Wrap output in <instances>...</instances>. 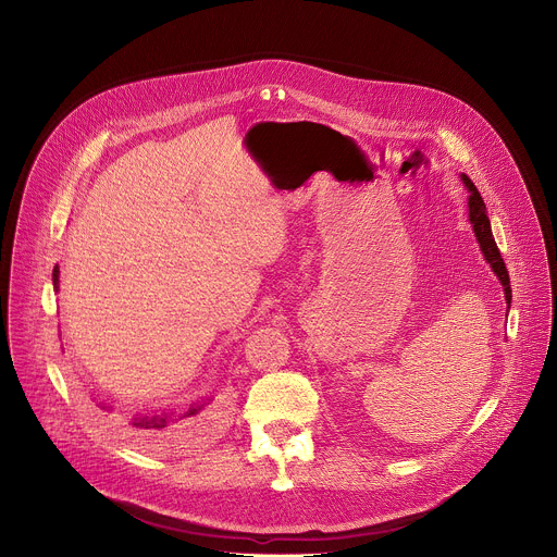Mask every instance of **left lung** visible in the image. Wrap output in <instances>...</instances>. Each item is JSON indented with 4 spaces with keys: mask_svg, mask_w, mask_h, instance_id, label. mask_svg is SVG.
<instances>
[{
    "mask_svg": "<svg viewBox=\"0 0 557 557\" xmlns=\"http://www.w3.org/2000/svg\"><path fill=\"white\" fill-rule=\"evenodd\" d=\"M460 181H462V185H465L467 191H469V202H467V205H469V222H471L475 240H479L485 260L490 262L492 271L496 273V277H498L500 284H503L507 306H511L509 273H507V267H505V262H503V256H500V251H498V247H496V240H494V233H492V224H490V218H487V207H485V202H483V196L479 194V189H475V185H473L465 174H460Z\"/></svg>",
    "mask_w": 557,
    "mask_h": 557,
    "instance_id": "obj_1",
    "label": "left lung"
}]
</instances>
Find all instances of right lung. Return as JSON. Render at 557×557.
<instances>
[{
  "instance_id": "1",
  "label": "right lung",
  "mask_w": 557,
  "mask_h": 557,
  "mask_svg": "<svg viewBox=\"0 0 557 557\" xmlns=\"http://www.w3.org/2000/svg\"><path fill=\"white\" fill-rule=\"evenodd\" d=\"M52 284L59 290V267L52 271ZM209 399L194 404L185 410H165V412H145L123 417L110 404H97L99 414L103 417L106 425L114 430L119 436L132 441L143 449H165L178 447L196 434V430L207 421L205 406Z\"/></svg>"
}]
</instances>
